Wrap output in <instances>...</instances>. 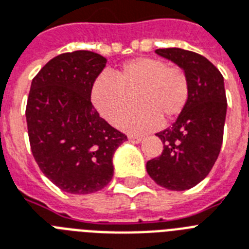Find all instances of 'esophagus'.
Returning <instances> with one entry per match:
<instances>
[{"mask_svg":"<svg viewBox=\"0 0 249 249\" xmlns=\"http://www.w3.org/2000/svg\"><path fill=\"white\" fill-rule=\"evenodd\" d=\"M128 141L130 142H134V144H137V142H140L141 140H142V137L140 136H135V135H128Z\"/></svg>","mask_w":249,"mask_h":249,"instance_id":"1","label":"esophagus"}]
</instances>
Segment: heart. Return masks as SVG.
I'll return each instance as SVG.
<instances>
[{"mask_svg": "<svg viewBox=\"0 0 249 249\" xmlns=\"http://www.w3.org/2000/svg\"><path fill=\"white\" fill-rule=\"evenodd\" d=\"M134 93L138 109L119 126L141 134L180 117L190 97V83L184 69L157 57H136L124 63L114 77L100 75L91 89V101L105 121L117 124L129 106L126 95Z\"/></svg>", "mask_w": 249, "mask_h": 249, "instance_id": "1", "label": "heart"}]
</instances>
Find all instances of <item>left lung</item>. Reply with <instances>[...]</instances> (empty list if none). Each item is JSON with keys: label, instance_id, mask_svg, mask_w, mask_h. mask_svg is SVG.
<instances>
[{"label": "left lung", "instance_id": "left-lung-1", "mask_svg": "<svg viewBox=\"0 0 249 249\" xmlns=\"http://www.w3.org/2000/svg\"><path fill=\"white\" fill-rule=\"evenodd\" d=\"M156 53L184 69L190 97L176 122L157 134L163 152L148 160L146 171L163 188L186 190L210 174L220 154L228 108L224 77L199 53L176 47Z\"/></svg>", "mask_w": 249, "mask_h": 249}]
</instances>
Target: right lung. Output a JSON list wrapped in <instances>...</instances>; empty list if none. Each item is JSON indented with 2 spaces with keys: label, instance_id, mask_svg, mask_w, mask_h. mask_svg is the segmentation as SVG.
<instances>
[{
  "label": "right lung",
  "instance_id": "add662e5",
  "mask_svg": "<svg viewBox=\"0 0 249 249\" xmlns=\"http://www.w3.org/2000/svg\"><path fill=\"white\" fill-rule=\"evenodd\" d=\"M107 59L86 50L57 55L37 73L27 101L32 154L46 178L71 194L99 192L127 136L101 118L91 89Z\"/></svg>",
  "mask_w": 249,
  "mask_h": 249
}]
</instances>
